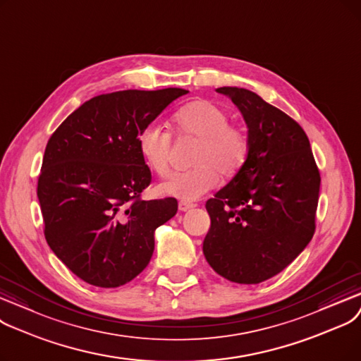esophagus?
Here are the masks:
<instances>
[{"label":"esophagus","instance_id":"34e87169","mask_svg":"<svg viewBox=\"0 0 361 361\" xmlns=\"http://www.w3.org/2000/svg\"><path fill=\"white\" fill-rule=\"evenodd\" d=\"M194 207H195V204H192V202H186V201L179 202V210L180 212H188V210H191Z\"/></svg>","mask_w":361,"mask_h":361}]
</instances>
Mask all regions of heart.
Masks as SVG:
<instances>
[{"mask_svg":"<svg viewBox=\"0 0 361 361\" xmlns=\"http://www.w3.org/2000/svg\"><path fill=\"white\" fill-rule=\"evenodd\" d=\"M179 138L197 140L192 148L191 170L171 175L157 186L164 197L182 201H195L219 183L229 179L244 167L250 154V138L244 128L229 123V114L209 99H195L180 107L173 116ZM136 145L145 164L166 176L170 170V133L159 125L144 126L136 138Z\"/></svg>","mask_w":361,"mask_h":361,"instance_id":"1","label":"heart"}]
</instances>
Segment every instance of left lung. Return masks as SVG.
I'll list each match as a JSON object with an SVG mask.
<instances>
[{
	"instance_id": "obj_1",
	"label": "left lung",
	"mask_w": 361,
	"mask_h": 361,
	"mask_svg": "<svg viewBox=\"0 0 361 361\" xmlns=\"http://www.w3.org/2000/svg\"><path fill=\"white\" fill-rule=\"evenodd\" d=\"M241 111L250 138L238 175L205 202L212 226L205 260L236 283H260L293 263L312 241L320 173L302 128L255 92L216 90Z\"/></svg>"
}]
</instances>
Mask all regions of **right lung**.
Segmentation results:
<instances>
[{
    "label": "right lung",
    "mask_w": 361,
    "mask_h": 361,
    "mask_svg": "<svg viewBox=\"0 0 361 361\" xmlns=\"http://www.w3.org/2000/svg\"><path fill=\"white\" fill-rule=\"evenodd\" d=\"M185 94L182 88L102 94L51 135L38 179L44 233L87 283L117 288L138 276L151 260L154 232L176 214L175 198L141 200L151 171L136 138Z\"/></svg>",
    "instance_id": "right-lung-1"
}]
</instances>
